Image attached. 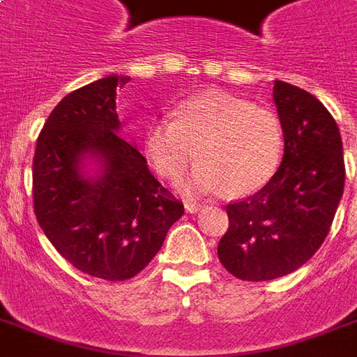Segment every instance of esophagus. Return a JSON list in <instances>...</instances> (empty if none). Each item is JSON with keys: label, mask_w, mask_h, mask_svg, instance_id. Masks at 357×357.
I'll return each instance as SVG.
<instances>
[{"label": "esophagus", "mask_w": 357, "mask_h": 357, "mask_svg": "<svg viewBox=\"0 0 357 357\" xmlns=\"http://www.w3.org/2000/svg\"><path fill=\"white\" fill-rule=\"evenodd\" d=\"M200 209H202L200 204H190V202H187V204H185V211L190 213V215H195V213H198Z\"/></svg>", "instance_id": "obj_1"}]
</instances>
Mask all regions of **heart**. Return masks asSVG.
<instances>
[{
	"mask_svg": "<svg viewBox=\"0 0 357 357\" xmlns=\"http://www.w3.org/2000/svg\"><path fill=\"white\" fill-rule=\"evenodd\" d=\"M146 157L159 176L185 179L187 192L246 196L263 189L283 157V128L276 113L226 92H202L176 107V119H157L144 133Z\"/></svg>",
	"mask_w": 357,
	"mask_h": 357,
	"instance_id": "obj_1",
	"label": "heart"
}]
</instances>
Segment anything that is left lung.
Masks as SVG:
<instances>
[{
  "label": "left lung",
  "mask_w": 357,
  "mask_h": 357,
  "mask_svg": "<svg viewBox=\"0 0 357 357\" xmlns=\"http://www.w3.org/2000/svg\"><path fill=\"white\" fill-rule=\"evenodd\" d=\"M283 157L254 196L226 207L229 228L218 243L224 268L244 282L291 274L324 243L344 189L343 140L313 94L274 81Z\"/></svg>",
  "instance_id": "8db88e82"
}]
</instances>
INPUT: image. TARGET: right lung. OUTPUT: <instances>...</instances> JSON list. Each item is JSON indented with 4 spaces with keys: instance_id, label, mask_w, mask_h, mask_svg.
<instances>
[{
    "instance_id": "1",
    "label": "right lung",
    "mask_w": 357,
    "mask_h": 357,
    "mask_svg": "<svg viewBox=\"0 0 357 357\" xmlns=\"http://www.w3.org/2000/svg\"><path fill=\"white\" fill-rule=\"evenodd\" d=\"M128 81L113 74L64 96L33 159L42 231L77 271L109 282L137 276L183 215L137 146L120 137L116 89Z\"/></svg>"
}]
</instances>
